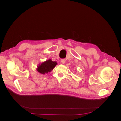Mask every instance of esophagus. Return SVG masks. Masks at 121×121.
<instances>
[{"instance_id":"obj_1","label":"esophagus","mask_w":121,"mask_h":121,"mask_svg":"<svg viewBox=\"0 0 121 121\" xmlns=\"http://www.w3.org/2000/svg\"><path fill=\"white\" fill-rule=\"evenodd\" d=\"M65 59H61V63L63 64H64L65 63Z\"/></svg>"}]
</instances>
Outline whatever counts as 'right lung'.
<instances>
[{"mask_svg": "<svg viewBox=\"0 0 121 121\" xmlns=\"http://www.w3.org/2000/svg\"><path fill=\"white\" fill-rule=\"evenodd\" d=\"M56 65V61H53L51 59H49L39 64L36 69L40 74H45L52 71Z\"/></svg>", "mask_w": 121, "mask_h": 121, "instance_id": "1", "label": "right lung"}]
</instances>
